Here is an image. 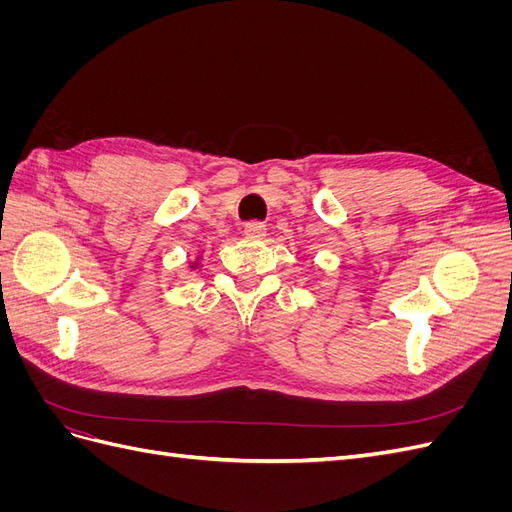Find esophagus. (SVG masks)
Masks as SVG:
<instances>
[{
    "instance_id": "34e87169",
    "label": "esophagus",
    "mask_w": 512,
    "mask_h": 512,
    "mask_svg": "<svg viewBox=\"0 0 512 512\" xmlns=\"http://www.w3.org/2000/svg\"><path fill=\"white\" fill-rule=\"evenodd\" d=\"M243 232H245V237H250V239H262L267 235V226L262 222H247Z\"/></svg>"
}]
</instances>
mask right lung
Segmentation results:
<instances>
[{
	"instance_id": "add662e5",
	"label": "right lung",
	"mask_w": 512,
	"mask_h": 512,
	"mask_svg": "<svg viewBox=\"0 0 512 512\" xmlns=\"http://www.w3.org/2000/svg\"><path fill=\"white\" fill-rule=\"evenodd\" d=\"M198 267V260L196 262H192V265H190V269H196Z\"/></svg>"
}]
</instances>
